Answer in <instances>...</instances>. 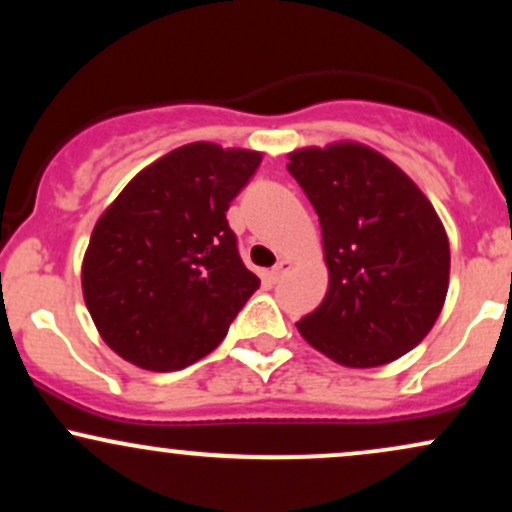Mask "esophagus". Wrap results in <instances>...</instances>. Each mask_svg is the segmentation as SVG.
<instances>
[{
    "label": "esophagus",
    "mask_w": 512,
    "mask_h": 512,
    "mask_svg": "<svg viewBox=\"0 0 512 512\" xmlns=\"http://www.w3.org/2000/svg\"><path fill=\"white\" fill-rule=\"evenodd\" d=\"M289 267H291V262L289 260H279L274 264L272 269H269V279L272 281H279L281 276H284L286 272H289Z\"/></svg>",
    "instance_id": "esophagus-1"
}]
</instances>
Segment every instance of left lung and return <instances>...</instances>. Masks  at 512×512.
Returning <instances> with one entry per match:
<instances>
[{
	"label": "left lung",
	"mask_w": 512,
	"mask_h": 512,
	"mask_svg": "<svg viewBox=\"0 0 512 512\" xmlns=\"http://www.w3.org/2000/svg\"><path fill=\"white\" fill-rule=\"evenodd\" d=\"M317 211L330 289L296 322L310 346L349 368L395 361L431 332L450 279L436 209L390 158L363 144L289 154Z\"/></svg>",
	"instance_id": "left-lung-1"
}]
</instances>
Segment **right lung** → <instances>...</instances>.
I'll return each instance as SVG.
<instances>
[{"instance_id": "obj_1", "label": "right lung", "mask_w": 512, "mask_h": 512, "mask_svg": "<svg viewBox=\"0 0 512 512\" xmlns=\"http://www.w3.org/2000/svg\"><path fill=\"white\" fill-rule=\"evenodd\" d=\"M262 154L195 142L129 180L93 228L81 267L103 342L146 370H180L226 337L260 279L226 211Z\"/></svg>"}]
</instances>
